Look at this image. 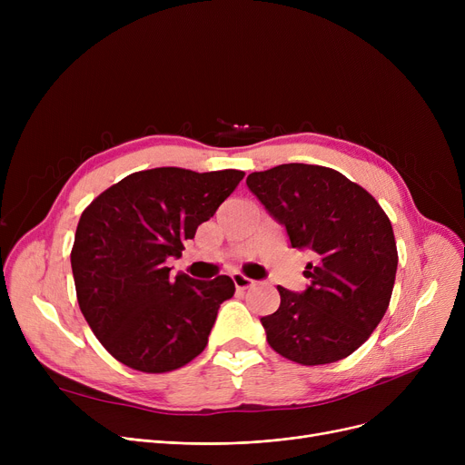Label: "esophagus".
Here are the masks:
<instances>
[{
  "instance_id": "1",
  "label": "esophagus",
  "mask_w": 465,
  "mask_h": 465,
  "mask_svg": "<svg viewBox=\"0 0 465 465\" xmlns=\"http://www.w3.org/2000/svg\"><path fill=\"white\" fill-rule=\"evenodd\" d=\"M232 279H233V284H235L237 290H247V288L254 286V281L249 279V277H245L242 273H233Z\"/></svg>"
}]
</instances>
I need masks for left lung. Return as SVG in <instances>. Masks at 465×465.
Masks as SVG:
<instances>
[{
	"label": "left lung",
	"mask_w": 465,
	"mask_h": 465,
	"mask_svg": "<svg viewBox=\"0 0 465 465\" xmlns=\"http://www.w3.org/2000/svg\"><path fill=\"white\" fill-rule=\"evenodd\" d=\"M249 190L292 249L314 252L296 294L277 286L281 305L262 316L267 343L302 365L343 360L361 347L388 309L398 270L394 230L373 195L339 171L282 163L247 177Z\"/></svg>",
	"instance_id": "8db88e82"
}]
</instances>
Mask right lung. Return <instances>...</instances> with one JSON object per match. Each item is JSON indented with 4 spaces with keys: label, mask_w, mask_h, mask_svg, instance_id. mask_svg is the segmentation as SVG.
<instances>
[{
    "label": "right lung",
    "mask_w": 465,
    "mask_h": 465,
    "mask_svg": "<svg viewBox=\"0 0 465 465\" xmlns=\"http://www.w3.org/2000/svg\"><path fill=\"white\" fill-rule=\"evenodd\" d=\"M245 177L223 169L137 171L83 211L71 270L81 312L118 361L144 373L183 368L207 347L220 303L235 284L228 275L169 277V258L209 220Z\"/></svg>",
    "instance_id": "add662e5"
}]
</instances>
